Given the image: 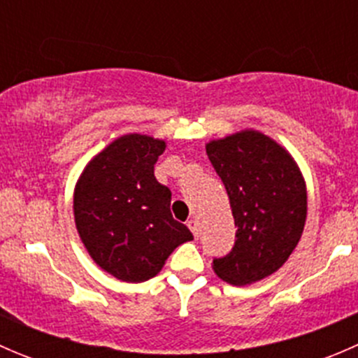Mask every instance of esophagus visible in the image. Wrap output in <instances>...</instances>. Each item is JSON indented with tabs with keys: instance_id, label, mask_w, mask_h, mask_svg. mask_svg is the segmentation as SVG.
Wrapping results in <instances>:
<instances>
[{
	"instance_id": "esophagus-1",
	"label": "esophagus",
	"mask_w": 358,
	"mask_h": 358,
	"mask_svg": "<svg viewBox=\"0 0 358 358\" xmlns=\"http://www.w3.org/2000/svg\"><path fill=\"white\" fill-rule=\"evenodd\" d=\"M187 225H189L190 232L194 234V237H199V222H197L196 218L189 220V222H187Z\"/></svg>"
}]
</instances>
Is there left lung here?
Wrapping results in <instances>:
<instances>
[{
  "label": "left lung",
  "mask_w": 358,
  "mask_h": 358,
  "mask_svg": "<svg viewBox=\"0 0 358 358\" xmlns=\"http://www.w3.org/2000/svg\"><path fill=\"white\" fill-rule=\"evenodd\" d=\"M225 185L236 222V244L213 270L225 282L246 286L280 268L301 239L306 185L298 164L270 136L243 129L206 143Z\"/></svg>",
  "instance_id": "obj_1"
}]
</instances>
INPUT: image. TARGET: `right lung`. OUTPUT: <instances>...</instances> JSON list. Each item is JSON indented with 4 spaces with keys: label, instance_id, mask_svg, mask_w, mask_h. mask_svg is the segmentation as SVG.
<instances>
[{
    "label": "right lung",
    "instance_id": "right-lung-1",
    "mask_svg": "<svg viewBox=\"0 0 358 358\" xmlns=\"http://www.w3.org/2000/svg\"><path fill=\"white\" fill-rule=\"evenodd\" d=\"M164 140L122 135L86 164L74 189V222L93 262L122 282L156 277L194 236L171 216V190L154 176Z\"/></svg>",
    "mask_w": 358,
    "mask_h": 358
}]
</instances>
